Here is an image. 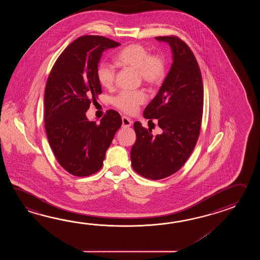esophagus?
Instances as JSON below:
<instances>
[{
    "label": "esophagus",
    "instance_id": "1",
    "mask_svg": "<svg viewBox=\"0 0 260 260\" xmlns=\"http://www.w3.org/2000/svg\"><path fill=\"white\" fill-rule=\"evenodd\" d=\"M122 126L123 127H130L132 125V121L127 117H122Z\"/></svg>",
    "mask_w": 260,
    "mask_h": 260
}]
</instances>
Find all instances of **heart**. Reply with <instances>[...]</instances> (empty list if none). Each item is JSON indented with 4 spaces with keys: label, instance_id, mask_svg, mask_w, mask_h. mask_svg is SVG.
<instances>
[{
    "label": "heart",
    "instance_id": "obj_1",
    "mask_svg": "<svg viewBox=\"0 0 260 260\" xmlns=\"http://www.w3.org/2000/svg\"><path fill=\"white\" fill-rule=\"evenodd\" d=\"M115 59L120 65L138 71L144 83L149 85L160 83L166 76L165 58L160 55H149L141 44L125 46L117 54ZM115 75V69L108 63H100L96 68V78L103 87H112ZM145 101L146 95L142 91H122L114 98L113 104L124 113L133 114Z\"/></svg>",
    "mask_w": 260,
    "mask_h": 260
}]
</instances>
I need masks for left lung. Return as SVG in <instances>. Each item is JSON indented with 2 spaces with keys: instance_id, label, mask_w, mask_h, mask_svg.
I'll return each instance as SVG.
<instances>
[{
  "instance_id": "left-lung-1",
  "label": "left lung",
  "mask_w": 260,
  "mask_h": 260,
  "mask_svg": "<svg viewBox=\"0 0 260 260\" xmlns=\"http://www.w3.org/2000/svg\"><path fill=\"white\" fill-rule=\"evenodd\" d=\"M156 40L169 44L173 64L143 115L146 119H158L162 132L153 136L149 128L135 122L137 140L130 153L133 169L152 180L175 174L192 153L199 138L204 106L202 74L188 44L177 36Z\"/></svg>"
}]
</instances>
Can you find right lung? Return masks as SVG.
Returning a JSON list of instances; mask_svg holds the SVG:
<instances>
[{
    "instance_id": "right-lung-1",
    "label": "right lung",
    "mask_w": 260,
    "mask_h": 260,
    "mask_svg": "<svg viewBox=\"0 0 260 260\" xmlns=\"http://www.w3.org/2000/svg\"><path fill=\"white\" fill-rule=\"evenodd\" d=\"M120 44L103 36L84 35L64 50L50 72L44 92V127L54 155L67 172L88 177L100 171L122 118L113 110L100 123L85 112L102 93L96 78L102 53Z\"/></svg>"
}]
</instances>
